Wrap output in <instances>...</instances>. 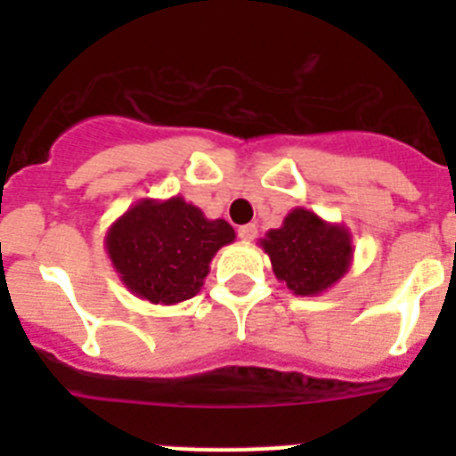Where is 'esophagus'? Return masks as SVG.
<instances>
[{"label":"esophagus","mask_w":456,"mask_h":456,"mask_svg":"<svg viewBox=\"0 0 456 456\" xmlns=\"http://www.w3.org/2000/svg\"><path fill=\"white\" fill-rule=\"evenodd\" d=\"M240 240L244 241H253L257 235V225L256 224H247V225H240V231H237Z\"/></svg>","instance_id":"1"}]
</instances>
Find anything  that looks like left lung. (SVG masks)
<instances>
[{
  "label": "left lung",
  "mask_w": 456,
  "mask_h": 456,
  "mask_svg": "<svg viewBox=\"0 0 456 456\" xmlns=\"http://www.w3.org/2000/svg\"><path fill=\"white\" fill-rule=\"evenodd\" d=\"M260 247L272 260L273 276L299 297L331 289L354 260L347 225L324 221L305 208H294L281 228L265 232Z\"/></svg>",
  "instance_id": "1"
}]
</instances>
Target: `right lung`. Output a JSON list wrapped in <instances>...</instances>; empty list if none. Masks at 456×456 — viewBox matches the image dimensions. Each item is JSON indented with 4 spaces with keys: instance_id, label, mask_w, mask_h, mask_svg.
Returning <instances> with one entry per match:
<instances>
[{
    "instance_id": "add662e5",
    "label": "right lung",
    "mask_w": 456,
    "mask_h": 456,
    "mask_svg": "<svg viewBox=\"0 0 456 456\" xmlns=\"http://www.w3.org/2000/svg\"><path fill=\"white\" fill-rule=\"evenodd\" d=\"M235 241L232 225L208 219L183 196L141 199L109 225L104 248L120 283L151 304L175 305L200 292L209 263Z\"/></svg>"
}]
</instances>
